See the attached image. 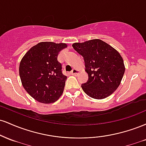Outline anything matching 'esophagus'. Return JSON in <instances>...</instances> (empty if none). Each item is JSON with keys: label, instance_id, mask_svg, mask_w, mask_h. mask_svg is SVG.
Instances as JSON below:
<instances>
[{"label": "esophagus", "instance_id": "34e87169", "mask_svg": "<svg viewBox=\"0 0 146 146\" xmlns=\"http://www.w3.org/2000/svg\"><path fill=\"white\" fill-rule=\"evenodd\" d=\"M78 73H79V71H78V70L75 69V68H73V69L72 70L71 72V74L73 75H75L76 74H78Z\"/></svg>", "mask_w": 146, "mask_h": 146}]
</instances>
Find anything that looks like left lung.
I'll return each mask as SVG.
<instances>
[{
  "label": "left lung",
  "instance_id": "8db88e82",
  "mask_svg": "<svg viewBox=\"0 0 146 146\" xmlns=\"http://www.w3.org/2000/svg\"><path fill=\"white\" fill-rule=\"evenodd\" d=\"M72 46L84 60L85 71L88 75L86 83L82 84L84 93L97 100L113 94L119 86L125 72L119 53L100 39L76 42Z\"/></svg>",
  "mask_w": 146,
  "mask_h": 146
}]
</instances>
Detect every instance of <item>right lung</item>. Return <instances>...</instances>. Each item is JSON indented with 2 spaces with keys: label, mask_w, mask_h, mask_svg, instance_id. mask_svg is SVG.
Listing matches in <instances>:
<instances>
[{
  "label": "right lung",
  "mask_w": 146,
  "mask_h": 146,
  "mask_svg": "<svg viewBox=\"0 0 146 146\" xmlns=\"http://www.w3.org/2000/svg\"><path fill=\"white\" fill-rule=\"evenodd\" d=\"M65 43L42 42L33 46L22 58L19 75L24 88L36 101L43 104L56 102L64 91L67 77L58 61Z\"/></svg>",
  "instance_id": "add662e5"
}]
</instances>
